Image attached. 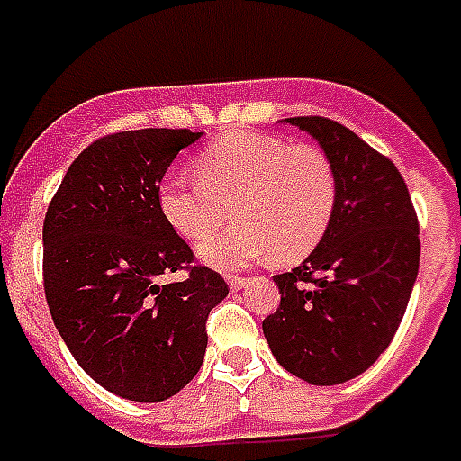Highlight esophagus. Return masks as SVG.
Returning <instances> with one entry per match:
<instances>
[{
  "mask_svg": "<svg viewBox=\"0 0 461 461\" xmlns=\"http://www.w3.org/2000/svg\"><path fill=\"white\" fill-rule=\"evenodd\" d=\"M227 285H230V289L239 292V289H244L246 285H249V280H246V277H239V275H230V277H227Z\"/></svg>",
  "mask_w": 461,
  "mask_h": 461,
  "instance_id": "1",
  "label": "esophagus"
}]
</instances>
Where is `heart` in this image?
<instances>
[{
    "mask_svg": "<svg viewBox=\"0 0 461 461\" xmlns=\"http://www.w3.org/2000/svg\"><path fill=\"white\" fill-rule=\"evenodd\" d=\"M198 181L167 174L158 208L181 239L198 244L234 207L242 222L198 249L212 267L231 270L253 260L296 263L321 244L335 217L337 172L321 148L277 136L234 131L194 162Z\"/></svg>",
    "mask_w": 461,
    "mask_h": 461,
    "instance_id": "obj_1",
    "label": "heart"
}]
</instances>
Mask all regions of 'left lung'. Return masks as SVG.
I'll list each match as a JSON object with an SVG mask.
<instances>
[{
  "label": "left lung",
  "mask_w": 461,
  "mask_h": 461,
  "mask_svg": "<svg viewBox=\"0 0 461 461\" xmlns=\"http://www.w3.org/2000/svg\"><path fill=\"white\" fill-rule=\"evenodd\" d=\"M285 124L313 136L339 195L321 244L273 277L282 299L263 335L285 371L339 385L371 368L400 328L419 275V220L397 167L347 126L325 117Z\"/></svg>",
  "instance_id": "1"
}]
</instances>
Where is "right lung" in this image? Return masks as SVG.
Returning a JSON list of instances; mask_svg holds the SVG:
<instances>
[{
	"label": "right lung",
	"instance_id": "obj_1",
	"mask_svg": "<svg viewBox=\"0 0 461 461\" xmlns=\"http://www.w3.org/2000/svg\"><path fill=\"white\" fill-rule=\"evenodd\" d=\"M188 129H139L88 146L61 179L42 224L45 296L83 371L131 402L169 400L201 371L208 313L230 294L165 222L158 186L201 139ZM188 269L162 285V274Z\"/></svg>",
	"mask_w": 461,
	"mask_h": 461
}]
</instances>
